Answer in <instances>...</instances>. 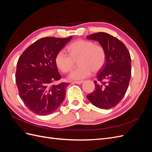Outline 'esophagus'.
<instances>
[{"label":"esophagus","instance_id":"esophagus-1","mask_svg":"<svg viewBox=\"0 0 152 152\" xmlns=\"http://www.w3.org/2000/svg\"><path fill=\"white\" fill-rule=\"evenodd\" d=\"M83 80H77V81H74L72 83H75V84H81L83 83Z\"/></svg>","mask_w":152,"mask_h":152}]
</instances>
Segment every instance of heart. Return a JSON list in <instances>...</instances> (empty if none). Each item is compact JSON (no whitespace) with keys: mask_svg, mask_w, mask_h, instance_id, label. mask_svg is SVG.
<instances>
[{"mask_svg":"<svg viewBox=\"0 0 152 152\" xmlns=\"http://www.w3.org/2000/svg\"><path fill=\"white\" fill-rule=\"evenodd\" d=\"M67 50L69 55L64 50L58 52L55 63L62 72L67 73L72 70L78 61L79 66L69 76L71 80H81L88 77L93 71L100 70L106 61V52L103 47L91 41L77 40L69 45Z\"/></svg>","mask_w":152,"mask_h":152,"instance_id":"heart-1","label":"heart"}]
</instances>
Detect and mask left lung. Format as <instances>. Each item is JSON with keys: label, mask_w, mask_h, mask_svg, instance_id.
Instances as JSON below:
<instances>
[{"label": "left lung", "mask_w": 152, "mask_h": 152, "mask_svg": "<svg viewBox=\"0 0 152 152\" xmlns=\"http://www.w3.org/2000/svg\"><path fill=\"white\" fill-rule=\"evenodd\" d=\"M87 39L98 41L106 52V62L94 82V91L87 98L96 107L110 109L118 104L127 90L131 76L130 53L121 40L104 32Z\"/></svg>", "instance_id": "left-lung-1"}]
</instances>
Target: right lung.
Segmentation results:
<instances>
[{"instance_id":"add662e5","label":"right lung","mask_w":152,"mask_h":152,"mask_svg":"<svg viewBox=\"0 0 152 152\" xmlns=\"http://www.w3.org/2000/svg\"><path fill=\"white\" fill-rule=\"evenodd\" d=\"M72 38H42L26 48L18 59L15 76L20 97L39 115L53 113L65 99L68 84H53L61 78L55 57Z\"/></svg>"}]
</instances>
